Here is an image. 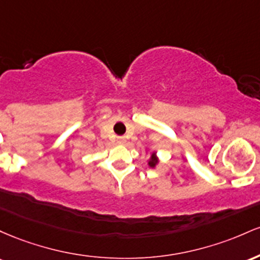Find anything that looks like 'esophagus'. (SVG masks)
I'll use <instances>...</instances> for the list:
<instances>
[{"label": "esophagus", "mask_w": 260, "mask_h": 260, "mask_svg": "<svg viewBox=\"0 0 260 260\" xmlns=\"http://www.w3.org/2000/svg\"><path fill=\"white\" fill-rule=\"evenodd\" d=\"M118 142H120V144H124V142H125V138H124V136H119V138H118Z\"/></svg>", "instance_id": "34e87169"}]
</instances>
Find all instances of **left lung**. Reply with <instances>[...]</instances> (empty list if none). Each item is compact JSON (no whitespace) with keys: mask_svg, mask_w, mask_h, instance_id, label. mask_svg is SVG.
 <instances>
[{"mask_svg":"<svg viewBox=\"0 0 260 260\" xmlns=\"http://www.w3.org/2000/svg\"><path fill=\"white\" fill-rule=\"evenodd\" d=\"M157 163H158V158H157L156 152H153L152 154H151V158L148 159V166H150V167L154 168V167H156Z\"/></svg>","mask_w":260,"mask_h":260,"instance_id":"left-lung-1","label":"left lung"}]
</instances>
